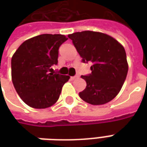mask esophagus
<instances>
[{
  "label": "esophagus",
  "mask_w": 147,
  "mask_h": 147,
  "mask_svg": "<svg viewBox=\"0 0 147 147\" xmlns=\"http://www.w3.org/2000/svg\"><path fill=\"white\" fill-rule=\"evenodd\" d=\"M78 78H79V76H71V80H76V79H78Z\"/></svg>",
  "instance_id": "1"
}]
</instances>
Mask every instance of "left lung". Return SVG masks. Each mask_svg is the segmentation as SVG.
Masks as SVG:
<instances>
[{
    "label": "left lung",
    "mask_w": 147,
    "mask_h": 147,
    "mask_svg": "<svg viewBox=\"0 0 147 147\" xmlns=\"http://www.w3.org/2000/svg\"><path fill=\"white\" fill-rule=\"evenodd\" d=\"M83 63L91 62V73L82 76L86 86L80 92L84 102L94 105L110 102L118 94L128 71L123 45L105 34L86 30L68 35Z\"/></svg>",
    "instance_id": "obj_1"
}]
</instances>
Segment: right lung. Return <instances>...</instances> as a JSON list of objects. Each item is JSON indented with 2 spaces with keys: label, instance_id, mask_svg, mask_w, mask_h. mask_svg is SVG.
I'll return each mask as SVG.
<instances>
[{
  "label": "right lung",
  "instance_id": "obj_1",
  "mask_svg": "<svg viewBox=\"0 0 147 147\" xmlns=\"http://www.w3.org/2000/svg\"><path fill=\"white\" fill-rule=\"evenodd\" d=\"M67 38L44 34L23 42L11 58V80L16 92L27 105L45 109L54 105L70 77L53 71L59 48Z\"/></svg>",
  "mask_w": 147,
  "mask_h": 147
}]
</instances>
